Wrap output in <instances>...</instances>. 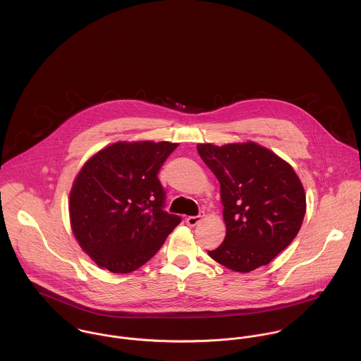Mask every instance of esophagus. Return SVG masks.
<instances>
[{"instance_id": "1", "label": "esophagus", "mask_w": 361, "mask_h": 361, "mask_svg": "<svg viewBox=\"0 0 361 361\" xmlns=\"http://www.w3.org/2000/svg\"><path fill=\"white\" fill-rule=\"evenodd\" d=\"M202 218H203L202 214H200V215H195V216H188V218H186V224H188L189 226H196V225L202 221Z\"/></svg>"}]
</instances>
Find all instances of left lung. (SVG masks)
<instances>
[{"label": "left lung", "instance_id": "1", "mask_svg": "<svg viewBox=\"0 0 361 361\" xmlns=\"http://www.w3.org/2000/svg\"><path fill=\"white\" fill-rule=\"evenodd\" d=\"M221 185L226 235L208 256L236 272L271 262L296 238L306 195L293 168L257 143L199 145Z\"/></svg>", "mask_w": 361, "mask_h": 361}]
</instances>
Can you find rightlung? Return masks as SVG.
<instances>
[{"label": "right lung", "mask_w": 361, "mask_h": 361, "mask_svg": "<svg viewBox=\"0 0 361 361\" xmlns=\"http://www.w3.org/2000/svg\"><path fill=\"white\" fill-rule=\"evenodd\" d=\"M178 147L169 142H118L93 155L69 196L71 225L80 247L114 274L154 256L182 218L168 214L158 172Z\"/></svg>", "instance_id": "1"}]
</instances>
